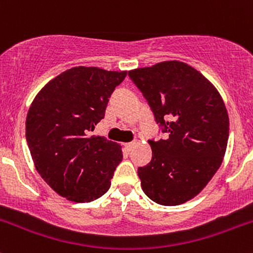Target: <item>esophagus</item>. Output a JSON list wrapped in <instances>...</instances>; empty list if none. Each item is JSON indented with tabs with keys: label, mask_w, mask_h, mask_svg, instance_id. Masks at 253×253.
Returning <instances> with one entry per match:
<instances>
[{
	"label": "esophagus",
	"mask_w": 253,
	"mask_h": 253,
	"mask_svg": "<svg viewBox=\"0 0 253 253\" xmlns=\"http://www.w3.org/2000/svg\"><path fill=\"white\" fill-rule=\"evenodd\" d=\"M136 145V143L134 142H129V143H125V148H126L127 152H131L132 149H133V147Z\"/></svg>",
	"instance_id": "obj_1"
}]
</instances>
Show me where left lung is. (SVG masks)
I'll return each instance as SVG.
<instances>
[{
	"mask_svg": "<svg viewBox=\"0 0 253 253\" xmlns=\"http://www.w3.org/2000/svg\"><path fill=\"white\" fill-rule=\"evenodd\" d=\"M167 139L148 141L152 160L138 168L142 190L155 203L178 206L195 198L223 163L229 116L215 86L181 61L128 71Z\"/></svg>",
	"mask_w": 253,
	"mask_h": 253,
	"instance_id": "8db88e82",
	"label": "left lung"
}]
</instances>
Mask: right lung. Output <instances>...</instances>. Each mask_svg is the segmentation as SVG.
I'll use <instances>...</instances> for the list:
<instances>
[{"label":"right lung","instance_id":"1","mask_svg":"<svg viewBox=\"0 0 253 253\" xmlns=\"http://www.w3.org/2000/svg\"><path fill=\"white\" fill-rule=\"evenodd\" d=\"M126 76L78 66L51 79L33 100L25 121L28 147L37 171L61 197L91 202L110 188L121 145L89 132Z\"/></svg>","mask_w":253,"mask_h":253}]
</instances>
